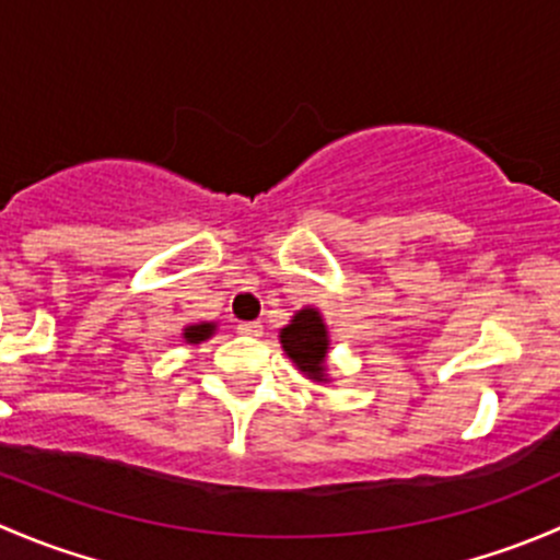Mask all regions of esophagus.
<instances>
[{
  "label": "esophagus",
  "instance_id": "obj_1",
  "mask_svg": "<svg viewBox=\"0 0 560 560\" xmlns=\"http://www.w3.org/2000/svg\"><path fill=\"white\" fill-rule=\"evenodd\" d=\"M235 330H238L241 336H246V338L262 336V325H259V322H241V325L235 327Z\"/></svg>",
  "mask_w": 560,
  "mask_h": 560
}]
</instances>
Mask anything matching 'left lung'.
<instances>
[{"mask_svg":"<svg viewBox=\"0 0 560 560\" xmlns=\"http://www.w3.org/2000/svg\"><path fill=\"white\" fill-rule=\"evenodd\" d=\"M279 341L284 347L287 358L314 382H327L325 360L327 349H330V338H327V327L322 314L316 308H301L290 319V325L281 327Z\"/></svg>","mask_w":560,"mask_h":560,"instance_id":"left-lung-1","label":"left lung"}]
</instances>
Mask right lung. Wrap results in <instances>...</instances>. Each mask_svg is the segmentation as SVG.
Segmentation results:
<instances>
[{
    "mask_svg": "<svg viewBox=\"0 0 560 560\" xmlns=\"http://www.w3.org/2000/svg\"><path fill=\"white\" fill-rule=\"evenodd\" d=\"M213 330H217V325H213V322H200V325L184 327V338H186V343H200V341H206V338H211Z\"/></svg>",
    "mask_w": 560,
    "mask_h": 560,
    "instance_id": "obj_1",
    "label": "right lung"
}]
</instances>
